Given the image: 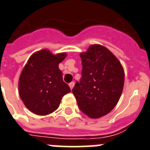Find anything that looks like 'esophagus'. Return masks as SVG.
Here are the masks:
<instances>
[{
    "label": "esophagus",
    "mask_w": 150,
    "mask_h": 150,
    "mask_svg": "<svg viewBox=\"0 0 150 150\" xmlns=\"http://www.w3.org/2000/svg\"><path fill=\"white\" fill-rule=\"evenodd\" d=\"M74 85H75V83H74V82H71V83H69V87H70L71 90H72V88H73Z\"/></svg>",
    "instance_id": "obj_1"
}]
</instances>
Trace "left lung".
<instances>
[{
	"label": "left lung",
	"mask_w": 150,
	"mask_h": 150,
	"mask_svg": "<svg viewBox=\"0 0 150 150\" xmlns=\"http://www.w3.org/2000/svg\"><path fill=\"white\" fill-rule=\"evenodd\" d=\"M82 72L72 93L78 107L91 118H98L112 110L121 98L124 71L121 62L107 48L93 44L80 54Z\"/></svg>",
	"instance_id": "1"
}]
</instances>
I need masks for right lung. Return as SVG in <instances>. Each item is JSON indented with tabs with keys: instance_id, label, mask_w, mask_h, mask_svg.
<instances>
[{
	"instance_id": "1",
	"label": "right lung",
	"mask_w": 150,
	"mask_h": 150,
	"mask_svg": "<svg viewBox=\"0 0 150 150\" xmlns=\"http://www.w3.org/2000/svg\"><path fill=\"white\" fill-rule=\"evenodd\" d=\"M67 53L53 54L50 50H41L30 56L18 81L19 95L26 108L38 115L55 111L62 97L70 92L63 81L58 64Z\"/></svg>"
}]
</instances>
